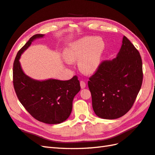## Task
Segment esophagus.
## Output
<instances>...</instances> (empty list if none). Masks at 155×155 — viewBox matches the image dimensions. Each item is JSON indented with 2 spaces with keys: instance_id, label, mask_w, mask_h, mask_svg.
<instances>
[{
  "instance_id": "esophagus-1",
  "label": "esophagus",
  "mask_w": 155,
  "mask_h": 155,
  "mask_svg": "<svg viewBox=\"0 0 155 155\" xmlns=\"http://www.w3.org/2000/svg\"><path fill=\"white\" fill-rule=\"evenodd\" d=\"M80 84H81V88H84L85 87H86V83H85L83 81L80 82Z\"/></svg>"
}]
</instances>
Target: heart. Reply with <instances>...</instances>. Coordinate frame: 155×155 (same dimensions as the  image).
Wrapping results in <instances>:
<instances>
[{"mask_svg":"<svg viewBox=\"0 0 155 155\" xmlns=\"http://www.w3.org/2000/svg\"><path fill=\"white\" fill-rule=\"evenodd\" d=\"M104 48L99 37H84L69 45L63 51V58L68 62L78 61V68L86 74L93 73L100 64Z\"/></svg>","mask_w":155,"mask_h":155,"instance_id":"b5f03b06","label":"heart"}]
</instances>
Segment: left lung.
<instances>
[{"label":"left lung","instance_id":"obj_1","mask_svg":"<svg viewBox=\"0 0 155 155\" xmlns=\"http://www.w3.org/2000/svg\"><path fill=\"white\" fill-rule=\"evenodd\" d=\"M143 77L139 52L124 36L116 58L102 62L88 82L97 116L112 120L126 114L134 103Z\"/></svg>","mask_w":155,"mask_h":155}]
</instances>
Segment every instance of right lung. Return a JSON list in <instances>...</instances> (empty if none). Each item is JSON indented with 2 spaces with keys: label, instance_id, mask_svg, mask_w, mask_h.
Returning a JSON list of instances; mask_svg holds the SVG:
<instances>
[{
  "label": "right lung",
  "instance_id": "1",
  "mask_svg": "<svg viewBox=\"0 0 155 155\" xmlns=\"http://www.w3.org/2000/svg\"><path fill=\"white\" fill-rule=\"evenodd\" d=\"M44 36H32L18 52L13 64V84L19 101L31 116L44 123L55 124L70 116L72 101L81 87L76 76L68 81L53 78L38 81L25 73L19 61L21 54L32 42Z\"/></svg>",
  "mask_w": 155,
  "mask_h": 155
}]
</instances>
